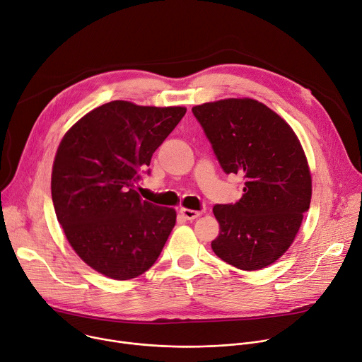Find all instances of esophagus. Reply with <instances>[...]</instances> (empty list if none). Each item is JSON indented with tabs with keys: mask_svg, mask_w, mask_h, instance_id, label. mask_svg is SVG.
Returning <instances> with one entry per match:
<instances>
[{
	"mask_svg": "<svg viewBox=\"0 0 362 362\" xmlns=\"http://www.w3.org/2000/svg\"><path fill=\"white\" fill-rule=\"evenodd\" d=\"M180 214L185 216L186 220L192 221V220L198 218V216H199L202 212H201V211H195V209H186V208H182V209H180Z\"/></svg>",
	"mask_w": 362,
	"mask_h": 362,
	"instance_id": "obj_1",
	"label": "esophagus"
}]
</instances>
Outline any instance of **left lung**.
I'll return each instance as SVG.
<instances>
[{"instance_id":"1","label":"left lung","mask_w":362,"mask_h":362,"mask_svg":"<svg viewBox=\"0 0 362 362\" xmlns=\"http://www.w3.org/2000/svg\"><path fill=\"white\" fill-rule=\"evenodd\" d=\"M227 175L245 179L235 204L212 208L220 234L214 253L242 271L278 260L294 242L311 201V176L293 128L253 99L192 107Z\"/></svg>"}]
</instances>
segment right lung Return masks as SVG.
<instances>
[{
	"instance_id": "1",
	"label": "right lung",
	"mask_w": 362,
	"mask_h": 362,
	"mask_svg": "<svg viewBox=\"0 0 362 362\" xmlns=\"http://www.w3.org/2000/svg\"><path fill=\"white\" fill-rule=\"evenodd\" d=\"M185 113L113 100L64 135L51 182L57 218L71 247L102 275L139 276L170 235L176 211L142 201L134 185Z\"/></svg>"
}]
</instances>
